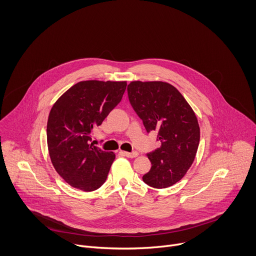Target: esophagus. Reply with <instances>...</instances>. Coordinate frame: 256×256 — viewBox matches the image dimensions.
Masks as SVG:
<instances>
[{
	"label": "esophagus",
	"mask_w": 256,
	"mask_h": 256,
	"mask_svg": "<svg viewBox=\"0 0 256 256\" xmlns=\"http://www.w3.org/2000/svg\"><path fill=\"white\" fill-rule=\"evenodd\" d=\"M122 154H124V155L126 156L128 158H136V157L138 155V152H132V153H130V152H124V151H122Z\"/></svg>",
	"instance_id": "34e87169"
}]
</instances>
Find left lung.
Returning <instances> with one entry per match:
<instances>
[{
	"instance_id": "8db88e82",
	"label": "left lung",
	"mask_w": 256,
	"mask_h": 256,
	"mask_svg": "<svg viewBox=\"0 0 256 256\" xmlns=\"http://www.w3.org/2000/svg\"><path fill=\"white\" fill-rule=\"evenodd\" d=\"M130 102L148 132H158L161 146L147 156L151 170L142 176L154 188L172 186L192 165L200 144V126L192 106L171 84L132 81Z\"/></svg>"
}]
</instances>
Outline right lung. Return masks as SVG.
Returning a JSON list of instances; mask_svg holds the SVG:
<instances>
[{
    "mask_svg": "<svg viewBox=\"0 0 256 256\" xmlns=\"http://www.w3.org/2000/svg\"><path fill=\"white\" fill-rule=\"evenodd\" d=\"M126 81H81L52 105L48 120V148L56 172L83 192L99 188L116 159L91 142L93 128L120 102Z\"/></svg>",
    "mask_w": 256,
    "mask_h": 256,
    "instance_id": "1",
    "label": "right lung"
}]
</instances>
